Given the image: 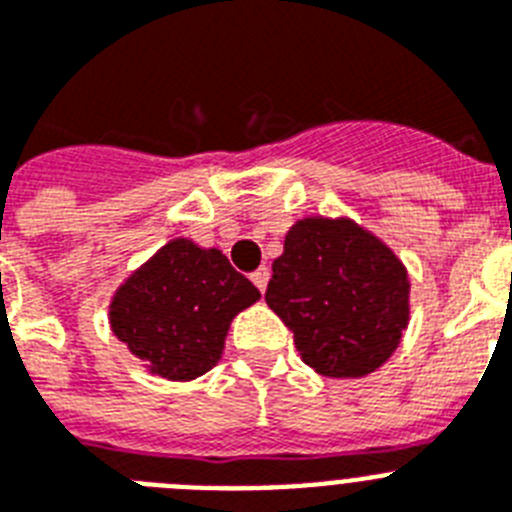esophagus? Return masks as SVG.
<instances>
[{
    "instance_id": "1",
    "label": "esophagus",
    "mask_w": 512,
    "mask_h": 512,
    "mask_svg": "<svg viewBox=\"0 0 512 512\" xmlns=\"http://www.w3.org/2000/svg\"><path fill=\"white\" fill-rule=\"evenodd\" d=\"M269 277H271L269 266H259V269H256L251 274V282L256 284V287H259L261 295H264V292H266V284H269Z\"/></svg>"
}]
</instances>
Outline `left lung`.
Instances as JSON below:
<instances>
[{
	"label": "left lung",
	"instance_id": "1",
	"mask_svg": "<svg viewBox=\"0 0 512 512\" xmlns=\"http://www.w3.org/2000/svg\"><path fill=\"white\" fill-rule=\"evenodd\" d=\"M266 305L310 369L359 379L390 361L410 323V277L387 243L351 217L310 215L284 235Z\"/></svg>",
	"mask_w": 512,
	"mask_h": 512
}]
</instances>
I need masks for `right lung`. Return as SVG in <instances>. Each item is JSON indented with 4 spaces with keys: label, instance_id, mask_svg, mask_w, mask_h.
<instances>
[{
    "label": "right lung",
    "instance_id": "add662e5",
    "mask_svg": "<svg viewBox=\"0 0 512 512\" xmlns=\"http://www.w3.org/2000/svg\"><path fill=\"white\" fill-rule=\"evenodd\" d=\"M261 292L217 248L174 238L130 271L110 300V328L156 377L189 382L220 361L238 312Z\"/></svg>",
    "mask_w": 512,
    "mask_h": 512
}]
</instances>
